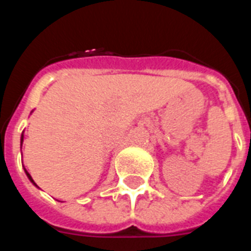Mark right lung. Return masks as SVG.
Wrapping results in <instances>:
<instances>
[{"mask_svg": "<svg viewBox=\"0 0 251 251\" xmlns=\"http://www.w3.org/2000/svg\"><path fill=\"white\" fill-rule=\"evenodd\" d=\"M23 138H25V135H23V133H22V135H21V149H22V143H23ZM25 175H27V177H28L29 181H31V182H32L33 185H35V186L37 187V185H36V183H35V181H33V179H32V177H31V175H29L28 172L25 171Z\"/></svg>", "mask_w": 251, "mask_h": 251, "instance_id": "obj_1", "label": "right lung"}]
</instances>
